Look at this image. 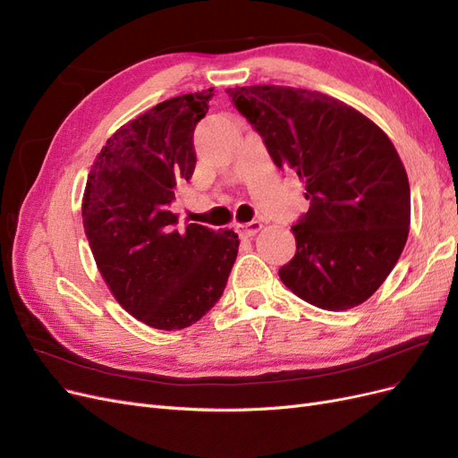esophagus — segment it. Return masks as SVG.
I'll return each instance as SVG.
<instances>
[{
  "label": "esophagus",
  "instance_id": "obj_1",
  "mask_svg": "<svg viewBox=\"0 0 458 458\" xmlns=\"http://www.w3.org/2000/svg\"><path fill=\"white\" fill-rule=\"evenodd\" d=\"M259 229H261L259 221H250V224H246V225H239L241 237H254V234H256Z\"/></svg>",
  "mask_w": 458,
  "mask_h": 458
}]
</instances>
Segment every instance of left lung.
Listing matches in <instances>:
<instances>
[{
    "label": "left lung",
    "mask_w": 458,
    "mask_h": 458,
    "mask_svg": "<svg viewBox=\"0 0 458 458\" xmlns=\"http://www.w3.org/2000/svg\"><path fill=\"white\" fill-rule=\"evenodd\" d=\"M276 168L298 174L310 200L293 225L296 254L279 269L296 296L352 310L386 281L411 225V189L394 143L357 108L288 86L229 88Z\"/></svg>",
    "instance_id": "obj_1"
}]
</instances>
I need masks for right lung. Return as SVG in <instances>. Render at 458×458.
Listing matches in <instances>:
<instances>
[{"label": "right lung", "mask_w": 458, "mask_h": 458, "mask_svg": "<svg viewBox=\"0 0 458 458\" xmlns=\"http://www.w3.org/2000/svg\"><path fill=\"white\" fill-rule=\"evenodd\" d=\"M214 88L162 101L123 123L97 155L81 199L86 237L120 306L158 330L195 325L224 294L239 252L234 231L189 224L170 212L191 179L192 133Z\"/></svg>", "instance_id": "right-lung-1"}]
</instances>
